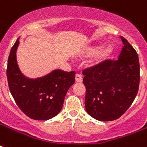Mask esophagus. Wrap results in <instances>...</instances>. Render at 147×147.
Instances as JSON below:
<instances>
[{"instance_id": "1", "label": "esophagus", "mask_w": 147, "mask_h": 147, "mask_svg": "<svg viewBox=\"0 0 147 147\" xmlns=\"http://www.w3.org/2000/svg\"><path fill=\"white\" fill-rule=\"evenodd\" d=\"M76 82H82V76H81L80 74H76Z\"/></svg>"}]
</instances>
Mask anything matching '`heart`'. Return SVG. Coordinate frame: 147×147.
<instances>
[{
  "label": "heart",
  "mask_w": 147,
  "mask_h": 147,
  "mask_svg": "<svg viewBox=\"0 0 147 147\" xmlns=\"http://www.w3.org/2000/svg\"><path fill=\"white\" fill-rule=\"evenodd\" d=\"M103 47L100 46L98 47H93L88 49V53L90 55H95L94 58L91 61L90 65L92 66H95L98 65L105 60H106L107 58L109 57L111 54L112 53V48L111 47H106L105 49H102Z\"/></svg>",
  "instance_id": "obj_1"
}]
</instances>
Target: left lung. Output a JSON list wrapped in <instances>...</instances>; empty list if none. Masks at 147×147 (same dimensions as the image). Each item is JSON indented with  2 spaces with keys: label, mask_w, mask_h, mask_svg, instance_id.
Masks as SVG:
<instances>
[{
  "label": "left lung",
  "mask_w": 147,
  "mask_h": 147,
  "mask_svg": "<svg viewBox=\"0 0 147 147\" xmlns=\"http://www.w3.org/2000/svg\"><path fill=\"white\" fill-rule=\"evenodd\" d=\"M121 38L123 47L118 59L106 60L83 71L85 110L98 121L119 118L130 107L139 89L138 55L125 38Z\"/></svg>",
  "instance_id": "8db88e82"
}]
</instances>
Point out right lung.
Listing matches in <instances>:
<instances>
[{
    "mask_svg": "<svg viewBox=\"0 0 147 147\" xmlns=\"http://www.w3.org/2000/svg\"><path fill=\"white\" fill-rule=\"evenodd\" d=\"M19 40L12 47L8 58L7 77L10 93L26 116L33 120L47 121L62 110L67 92L76 81V72L55 69L42 77H26L17 64Z\"/></svg>",
    "mask_w": 147,
    "mask_h": 147,
    "instance_id": "1",
    "label": "right lung"
}]
</instances>
